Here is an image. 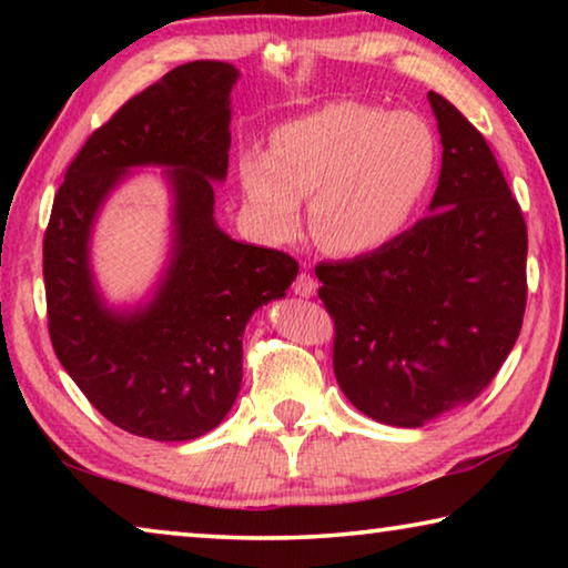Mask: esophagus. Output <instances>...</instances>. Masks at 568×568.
Segmentation results:
<instances>
[{
  "label": "esophagus",
  "mask_w": 568,
  "mask_h": 568,
  "mask_svg": "<svg viewBox=\"0 0 568 568\" xmlns=\"http://www.w3.org/2000/svg\"><path fill=\"white\" fill-rule=\"evenodd\" d=\"M315 291H318V283H315V277L311 273H301L295 277L293 283V293L301 295V297H313Z\"/></svg>",
  "instance_id": "1"
}]
</instances>
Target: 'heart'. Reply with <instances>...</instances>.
<instances>
[{"label":"heart","mask_w":568,"mask_h":568,"mask_svg":"<svg viewBox=\"0 0 568 568\" xmlns=\"http://www.w3.org/2000/svg\"><path fill=\"white\" fill-rule=\"evenodd\" d=\"M436 138L410 112L333 102L273 132L271 150L237 158L245 210L267 240H291L313 197L311 227L338 255L393 243L416 217L436 172Z\"/></svg>","instance_id":"1"}]
</instances>
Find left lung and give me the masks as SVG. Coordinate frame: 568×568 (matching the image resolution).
Wrapping results in <instances>:
<instances>
[{"label":"left lung","mask_w":568,"mask_h":568,"mask_svg":"<svg viewBox=\"0 0 568 568\" xmlns=\"http://www.w3.org/2000/svg\"><path fill=\"white\" fill-rule=\"evenodd\" d=\"M440 145L430 215L386 247L323 263L333 371L373 420L420 428L474 400L501 368L526 311V223L484 134L428 92Z\"/></svg>","instance_id":"obj_1"}]
</instances>
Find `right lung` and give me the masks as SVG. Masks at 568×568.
I'll return each instance as SVG.
<instances>
[{"instance_id":"add662e5","label":"right lung","mask_w":568,"mask_h":568,"mask_svg":"<svg viewBox=\"0 0 568 568\" xmlns=\"http://www.w3.org/2000/svg\"><path fill=\"white\" fill-rule=\"evenodd\" d=\"M237 77L227 62L175 67L90 134L54 195L42 265L52 348L92 406L132 436L170 444L213 430L243 383L250 315L297 275L291 255L237 243L215 223ZM140 166L166 170L171 257L148 302L112 308L93 283L91 230Z\"/></svg>"}]
</instances>
